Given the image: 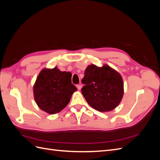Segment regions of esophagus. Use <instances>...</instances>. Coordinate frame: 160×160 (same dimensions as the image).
Wrapping results in <instances>:
<instances>
[{
    "mask_svg": "<svg viewBox=\"0 0 160 160\" xmlns=\"http://www.w3.org/2000/svg\"><path fill=\"white\" fill-rule=\"evenodd\" d=\"M77 88L78 89V90H81V85H77Z\"/></svg>",
    "mask_w": 160,
    "mask_h": 160,
    "instance_id": "1",
    "label": "esophagus"
}]
</instances>
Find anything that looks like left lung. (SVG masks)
I'll return each mask as SVG.
<instances>
[{"instance_id":"obj_1","label":"left lung","mask_w":160,"mask_h":160,"mask_svg":"<svg viewBox=\"0 0 160 160\" xmlns=\"http://www.w3.org/2000/svg\"><path fill=\"white\" fill-rule=\"evenodd\" d=\"M81 80L82 94L89 105L101 112L114 109L123 95V82L118 71L108 65H91Z\"/></svg>"}]
</instances>
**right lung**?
Wrapping results in <instances>:
<instances>
[{
  "label": "right lung",
  "mask_w": 160,
  "mask_h": 160,
  "mask_svg": "<svg viewBox=\"0 0 160 160\" xmlns=\"http://www.w3.org/2000/svg\"><path fill=\"white\" fill-rule=\"evenodd\" d=\"M71 73L53 69H43L33 87L34 98L41 109L55 114L63 109L70 101L72 94L77 90L71 83Z\"/></svg>",
  "instance_id": "right-lung-1"
}]
</instances>
